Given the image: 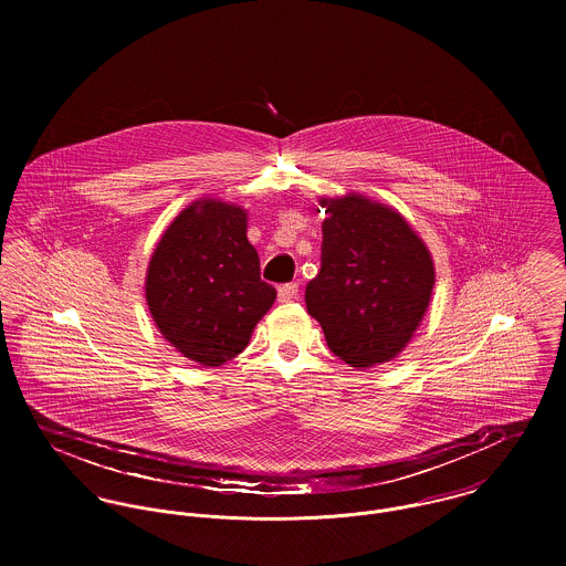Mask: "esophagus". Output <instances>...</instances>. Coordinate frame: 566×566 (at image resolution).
<instances>
[{
  "label": "esophagus",
  "instance_id": "obj_1",
  "mask_svg": "<svg viewBox=\"0 0 566 566\" xmlns=\"http://www.w3.org/2000/svg\"><path fill=\"white\" fill-rule=\"evenodd\" d=\"M298 296V283H285L279 287V301L281 303H290Z\"/></svg>",
  "mask_w": 566,
  "mask_h": 566
}]
</instances>
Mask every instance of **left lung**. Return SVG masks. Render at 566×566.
<instances>
[{
	"label": "left lung",
	"instance_id": "left-lung-1",
	"mask_svg": "<svg viewBox=\"0 0 566 566\" xmlns=\"http://www.w3.org/2000/svg\"><path fill=\"white\" fill-rule=\"evenodd\" d=\"M323 265L305 292L328 348L364 370L392 361L422 323L433 256L403 216L361 193L323 196Z\"/></svg>",
	"mask_w": 566,
	"mask_h": 566
}]
</instances>
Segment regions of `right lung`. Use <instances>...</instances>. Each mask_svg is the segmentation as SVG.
<instances>
[{"label":"right lung","mask_w":566,"mask_h":566,"mask_svg":"<svg viewBox=\"0 0 566 566\" xmlns=\"http://www.w3.org/2000/svg\"><path fill=\"white\" fill-rule=\"evenodd\" d=\"M245 229L240 205L198 198L163 231L148 261L150 316L163 337L200 366L238 357L276 298L261 281Z\"/></svg>","instance_id":"1"}]
</instances>
